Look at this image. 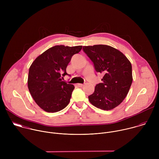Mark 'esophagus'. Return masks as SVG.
Here are the masks:
<instances>
[{
    "label": "esophagus",
    "instance_id": "1",
    "mask_svg": "<svg viewBox=\"0 0 159 159\" xmlns=\"http://www.w3.org/2000/svg\"><path fill=\"white\" fill-rule=\"evenodd\" d=\"M83 85H84V84H76V86L78 87H82Z\"/></svg>",
    "mask_w": 159,
    "mask_h": 159
}]
</instances>
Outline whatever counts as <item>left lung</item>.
<instances>
[{"instance_id":"left-lung-1","label":"left lung","mask_w":159,"mask_h":159,"mask_svg":"<svg viewBox=\"0 0 159 159\" xmlns=\"http://www.w3.org/2000/svg\"><path fill=\"white\" fill-rule=\"evenodd\" d=\"M83 51L93 62L97 72L103 74L102 82L95 86L88 96L90 102L102 110L120 105L128 94L132 84V66L119 50L105 44L83 47Z\"/></svg>"}]
</instances>
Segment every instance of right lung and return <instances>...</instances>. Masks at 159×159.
Instances as JSON below:
<instances>
[{
	"instance_id": "right-lung-1",
	"label": "right lung",
	"mask_w": 159,
	"mask_h": 159,
	"mask_svg": "<svg viewBox=\"0 0 159 159\" xmlns=\"http://www.w3.org/2000/svg\"><path fill=\"white\" fill-rule=\"evenodd\" d=\"M82 46L56 45L43 52L31 64L28 86L36 103L44 111L55 112L69 104L74 86L62 81L72 56Z\"/></svg>"
}]
</instances>
